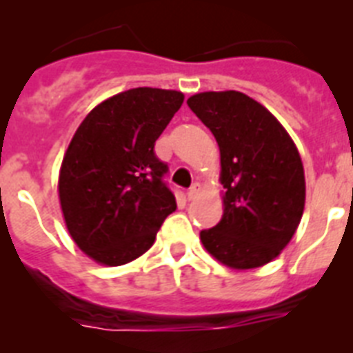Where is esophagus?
Listing matches in <instances>:
<instances>
[{
  "mask_svg": "<svg viewBox=\"0 0 353 353\" xmlns=\"http://www.w3.org/2000/svg\"><path fill=\"white\" fill-rule=\"evenodd\" d=\"M199 192V183H192L191 187H189V191H187V199H194L196 196H198Z\"/></svg>",
  "mask_w": 353,
  "mask_h": 353,
  "instance_id": "34e87169",
  "label": "esophagus"
}]
</instances>
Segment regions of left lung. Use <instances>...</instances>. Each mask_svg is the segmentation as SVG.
Here are the masks:
<instances>
[{
	"label": "left lung",
	"instance_id": "1",
	"mask_svg": "<svg viewBox=\"0 0 353 353\" xmlns=\"http://www.w3.org/2000/svg\"><path fill=\"white\" fill-rule=\"evenodd\" d=\"M187 105L221 150L223 219L199 239L232 269H256L286 248L304 212L301 155L269 109L240 92H205Z\"/></svg>",
	"mask_w": 353,
	"mask_h": 353
}]
</instances>
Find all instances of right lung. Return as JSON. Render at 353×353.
<instances>
[{
    "label": "right lung",
    "instance_id": "obj_1",
    "mask_svg": "<svg viewBox=\"0 0 353 353\" xmlns=\"http://www.w3.org/2000/svg\"><path fill=\"white\" fill-rule=\"evenodd\" d=\"M174 90L132 88L92 109L61 162L60 203L68 233L102 265L129 263L148 251L176 210L168 164L155 141L180 109Z\"/></svg>",
    "mask_w": 353,
    "mask_h": 353
}]
</instances>
